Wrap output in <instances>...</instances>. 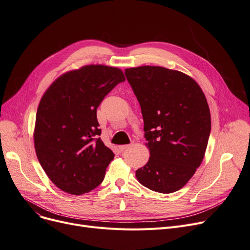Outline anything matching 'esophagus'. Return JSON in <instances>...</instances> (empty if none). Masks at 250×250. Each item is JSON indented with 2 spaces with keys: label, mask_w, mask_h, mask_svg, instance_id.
Wrapping results in <instances>:
<instances>
[{
  "label": "esophagus",
  "mask_w": 250,
  "mask_h": 250,
  "mask_svg": "<svg viewBox=\"0 0 250 250\" xmlns=\"http://www.w3.org/2000/svg\"><path fill=\"white\" fill-rule=\"evenodd\" d=\"M129 147V145H122V146H118V150H120L121 152L125 151V149H127Z\"/></svg>",
  "instance_id": "1"
}]
</instances>
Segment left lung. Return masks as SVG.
Segmentation results:
<instances>
[{
    "label": "left lung",
    "mask_w": 250,
    "mask_h": 250,
    "mask_svg": "<svg viewBox=\"0 0 250 250\" xmlns=\"http://www.w3.org/2000/svg\"><path fill=\"white\" fill-rule=\"evenodd\" d=\"M141 105L150 158L138 169L142 186L161 193L185 187L200 167L211 133V113L188 75L158 65L125 70Z\"/></svg>",
    "instance_id": "1"
}]
</instances>
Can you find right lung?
<instances>
[{"mask_svg":"<svg viewBox=\"0 0 250 250\" xmlns=\"http://www.w3.org/2000/svg\"><path fill=\"white\" fill-rule=\"evenodd\" d=\"M125 80L121 69L88 64L61 75L44 92L36 112L34 147L60 189L84 194L103 181L114 154L97 138V107Z\"/></svg>","mask_w":250,"mask_h":250,"instance_id":"add662e5","label":"right lung"}]
</instances>
